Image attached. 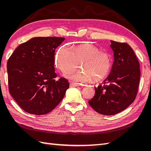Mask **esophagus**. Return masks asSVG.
Segmentation results:
<instances>
[{
    "instance_id": "1",
    "label": "esophagus",
    "mask_w": 151,
    "mask_h": 151,
    "mask_svg": "<svg viewBox=\"0 0 151 151\" xmlns=\"http://www.w3.org/2000/svg\"><path fill=\"white\" fill-rule=\"evenodd\" d=\"M79 86V85L77 83H73V82H70V87H77V86Z\"/></svg>"
}]
</instances>
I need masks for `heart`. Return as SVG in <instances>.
<instances>
[{
    "mask_svg": "<svg viewBox=\"0 0 151 151\" xmlns=\"http://www.w3.org/2000/svg\"><path fill=\"white\" fill-rule=\"evenodd\" d=\"M56 64L62 72H67L76 68L81 63L83 70L66 73L65 76L73 81L86 83L93 79L94 81L103 79L111 67L110 55L101 52L90 43L76 47H63L56 55Z\"/></svg>",
    "mask_w": 151,
    "mask_h": 151,
    "instance_id": "1",
    "label": "heart"
}]
</instances>
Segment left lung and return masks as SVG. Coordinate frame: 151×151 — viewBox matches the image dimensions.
Listing matches in <instances>:
<instances>
[{"label":"left lung","instance_id":"left-lung-1","mask_svg":"<svg viewBox=\"0 0 151 151\" xmlns=\"http://www.w3.org/2000/svg\"><path fill=\"white\" fill-rule=\"evenodd\" d=\"M110 47L114 52L111 72L102 84L94 88V96L88 101L104 115H115L134 101L140 77L139 60L129 44L111 40Z\"/></svg>","mask_w":151,"mask_h":151}]
</instances>
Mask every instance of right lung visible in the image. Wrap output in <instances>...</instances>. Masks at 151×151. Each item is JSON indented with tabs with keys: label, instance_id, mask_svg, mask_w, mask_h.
Here are the masks:
<instances>
[{
	"label": "right lung",
	"instance_id": "add662e5",
	"mask_svg": "<svg viewBox=\"0 0 151 151\" xmlns=\"http://www.w3.org/2000/svg\"><path fill=\"white\" fill-rule=\"evenodd\" d=\"M61 37H35L21 44L7 63L9 91L18 105L31 114L42 115L55 108L64 97L69 83L56 80L55 51Z\"/></svg>",
	"mask_w": 151,
	"mask_h": 151
}]
</instances>
